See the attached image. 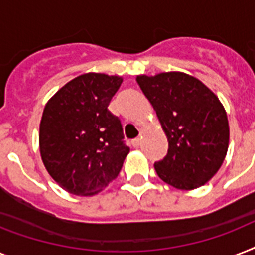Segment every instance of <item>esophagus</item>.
Masks as SVG:
<instances>
[{"instance_id": "obj_1", "label": "esophagus", "mask_w": 255, "mask_h": 255, "mask_svg": "<svg viewBox=\"0 0 255 255\" xmlns=\"http://www.w3.org/2000/svg\"><path fill=\"white\" fill-rule=\"evenodd\" d=\"M131 144H132V145H133V147H139L140 144H141V140H140V139H133L131 141Z\"/></svg>"}]
</instances>
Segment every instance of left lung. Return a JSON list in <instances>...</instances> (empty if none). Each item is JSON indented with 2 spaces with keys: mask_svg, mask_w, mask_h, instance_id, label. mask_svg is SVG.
Wrapping results in <instances>:
<instances>
[{
  "mask_svg": "<svg viewBox=\"0 0 255 255\" xmlns=\"http://www.w3.org/2000/svg\"><path fill=\"white\" fill-rule=\"evenodd\" d=\"M136 82L168 139L167 156L155 163L157 176L181 190L206 184L221 168L229 147V122L217 95L181 71L137 75Z\"/></svg>",
  "mask_w": 255,
  "mask_h": 255,
  "instance_id": "8db88e82",
  "label": "left lung"
}]
</instances>
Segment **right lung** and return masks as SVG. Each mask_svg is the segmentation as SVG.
<instances>
[{
  "instance_id": "add662e5",
  "label": "right lung",
  "mask_w": 255,
  "mask_h": 255,
  "mask_svg": "<svg viewBox=\"0 0 255 255\" xmlns=\"http://www.w3.org/2000/svg\"><path fill=\"white\" fill-rule=\"evenodd\" d=\"M122 82L119 75L82 74L46 103L39 152L46 170L69 193H99L123 167L129 148L120 120L107 108Z\"/></svg>"
}]
</instances>
